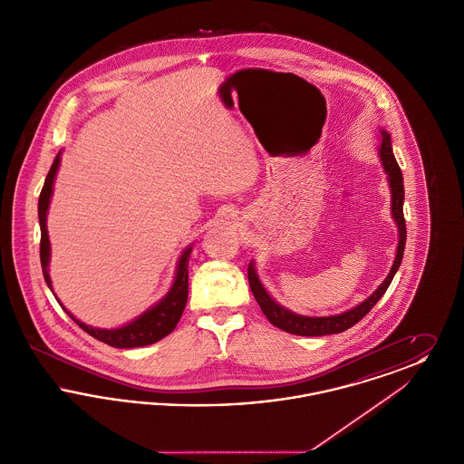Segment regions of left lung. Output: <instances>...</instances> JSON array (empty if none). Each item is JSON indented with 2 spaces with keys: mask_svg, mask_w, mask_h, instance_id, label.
Masks as SVG:
<instances>
[{
  "mask_svg": "<svg viewBox=\"0 0 464 464\" xmlns=\"http://www.w3.org/2000/svg\"><path fill=\"white\" fill-rule=\"evenodd\" d=\"M381 132V148H379V158L384 167V172L388 174L390 180V189H392V214L398 226V246L395 263L392 266L388 276L384 282L377 287L371 297H367L363 303H360L353 309H348L341 314L334 316H303L297 313H292L290 309L280 306L263 287L256 266L254 263L248 265V284L250 290L257 301V304L263 309L266 318L278 329L295 334V335H329V334H339V332L348 331L358 324L371 309L374 308L375 303L384 295V292L390 287L398 267L401 265L403 257V248H405V238H407V227H405V219H403V176L398 167L397 160L392 150V137L386 130Z\"/></svg>",
  "mask_w": 464,
  "mask_h": 464,
  "instance_id": "obj_1",
  "label": "left lung"
}]
</instances>
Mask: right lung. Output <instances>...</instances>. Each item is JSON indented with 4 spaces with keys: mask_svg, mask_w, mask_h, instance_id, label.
<instances>
[{
    "mask_svg": "<svg viewBox=\"0 0 464 464\" xmlns=\"http://www.w3.org/2000/svg\"><path fill=\"white\" fill-rule=\"evenodd\" d=\"M61 163V153L55 156L50 172L44 179V189L40 193V201H38V218H40V227H42V242H40V259H42V269H44V282L52 290V280L48 275V263H50V240H48V231H46V210L52 198L53 191V180L59 170ZM189 254H191V245L182 252L179 265H177L176 280L169 294L155 304L153 308L144 311L140 316H137L133 322L120 327V329H95L90 327L87 324L76 320L69 311H67L61 303L63 309L67 314L76 322L78 327L95 337L101 343H106L112 348H139V346H148L153 344L156 341L163 339L170 332L176 329L182 311L186 308L188 301V266H189ZM53 292V290H52ZM57 299V297H55Z\"/></svg>",
    "mask_w": 464,
    "mask_h": 464,
    "instance_id": "add662e5",
    "label": "right lung"
}]
</instances>
